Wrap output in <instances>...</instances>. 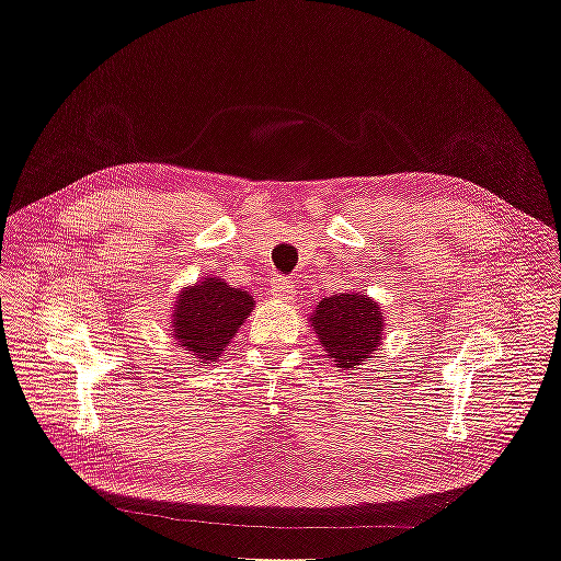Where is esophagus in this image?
<instances>
[{"label":"esophagus","mask_w":561,"mask_h":561,"mask_svg":"<svg viewBox=\"0 0 561 561\" xmlns=\"http://www.w3.org/2000/svg\"><path fill=\"white\" fill-rule=\"evenodd\" d=\"M268 290H271V295L278 297V299H290L293 297V283L287 276H276V278H271Z\"/></svg>","instance_id":"1"}]
</instances>
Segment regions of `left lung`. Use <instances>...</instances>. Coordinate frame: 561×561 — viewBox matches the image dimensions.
I'll list each match as a JSON object with an SVG mask.
<instances>
[{
  "label": "left lung",
  "instance_id": "obj_1",
  "mask_svg": "<svg viewBox=\"0 0 561 561\" xmlns=\"http://www.w3.org/2000/svg\"><path fill=\"white\" fill-rule=\"evenodd\" d=\"M313 330L336 367H353L367 360L381 344V307L360 293L332 295L318 301Z\"/></svg>",
  "mask_w": 561,
  "mask_h": 561
}]
</instances>
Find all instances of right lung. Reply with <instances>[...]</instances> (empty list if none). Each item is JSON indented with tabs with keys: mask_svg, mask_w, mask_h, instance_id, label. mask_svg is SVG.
Returning a JSON list of instances; mask_svg holds the SVG:
<instances>
[{
	"mask_svg": "<svg viewBox=\"0 0 561 561\" xmlns=\"http://www.w3.org/2000/svg\"><path fill=\"white\" fill-rule=\"evenodd\" d=\"M252 297L222 278H206L186 287L175 304V339L201 363H215L239 325L250 316Z\"/></svg>",
	"mask_w": 561,
	"mask_h": 561,
	"instance_id": "right-lung-1",
	"label": "right lung"
}]
</instances>
